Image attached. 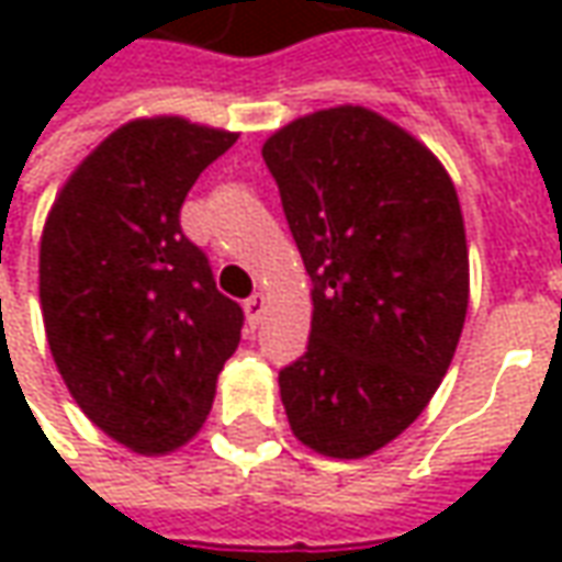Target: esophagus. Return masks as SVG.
<instances>
[{
	"mask_svg": "<svg viewBox=\"0 0 562 562\" xmlns=\"http://www.w3.org/2000/svg\"><path fill=\"white\" fill-rule=\"evenodd\" d=\"M244 310H246V322H249V328H256L258 322H261V316H265V310H268V297H265L261 292L249 294Z\"/></svg>",
	"mask_w": 562,
	"mask_h": 562,
	"instance_id": "obj_1",
	"label": "esophagus"
}]
</instances>
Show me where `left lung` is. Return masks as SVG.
Returning a JSON list of instances; mask_svg holds the SVG:
<instances>
[{
	"label": "left lung",
	"mask_w": 562,
	"mask_h": 562,
	"mask_svg": "<svg viewBox=\"0 0 562 562\" xmlns=\"http://www.w3.org/2000/svg\"><path fill=\"white\" fill-rule=\"evenodd\" d=\"M261 156L313 280L282 406L304 446L364 458L422 415L458 349L470 301L458 192L430 149L352 104L294 120Z\"/></svg>",
	"instance_id": "obj_1"
}]
</instances>
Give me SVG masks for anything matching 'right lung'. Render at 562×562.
Returning a JSON list of instances; mask_svg holds the SVG:
<instances>
[{
    "mask_svg": "<svg viewBox=\"0 0 562 562\" xmlns=\"http://www.w3.org/2000/svg\"><path fill=\"white\" fill-rule=\"evenodd\" d=\"M234 140L180 116L135 120L80 161L44 225L56 367L87 418L140 454L198 434L240 342L244 310L180 228L189 189Z\"/></svg>",
    "mask_w": 562,
    "mask_h": 562,
    "instance_id": "add662e5",
    "label": "right lung"
}]
</instances>
